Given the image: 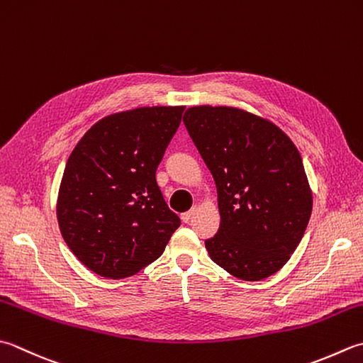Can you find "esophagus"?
I'll return each instance as SVG.
<instances>
[{"instance_id":"obj_1","label":"esophagus","mask_w":363,"mask_h":363,"mask_svg":"<svg viewBox=\"0 0 363 363\" xmlns=\"http://www.w3.org/2000/svg\"><path fill=\"white\" fill-rule=\"evenodd\" d=\"M195 212H196V208H194V209H190V211H187V212H184V214H181V218H182V222H186V223H189L190 220H191V217L195 216Z\"/></svg>"}]
</instances>
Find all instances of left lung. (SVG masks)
Returning <instances> with one entry per match:
<instances>
[{
  "label": "left lung",
  "instance_id": "1",
  "mask_svg": "<svg viewBox=\"0 0 363 363\" xmlns=\"http://www.w3.org/2000/svg\"><path fill=\"white\" fill-rule=\"evenodd\" d=\"M184 124L217 187L220 226L204 242L211 259L245 281L279 272L313 208L296 145L272 121L236 106H190Z\"/></svg>",
  "mask_w": 363,
  "mask_h": 363
}]
</instances>
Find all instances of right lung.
<instances>
[{
    "label": "right lung",
    "mask_w": 363,
    "mask_h": 363,
    "mask_svg": "<svg viewBox=\"0 0 363 363\" xmlns=\"http://www.w3.org/2000/svg\"><path fill=\"white\" fill-rule=\"evenodd\" d=\"M186 106H140L102 118L64 168L56 217L67 247L106 279H125L165 250L181 220L155 181Z\"/></svg>",
    "instance_id": "add662e5"
}]
</instances>
